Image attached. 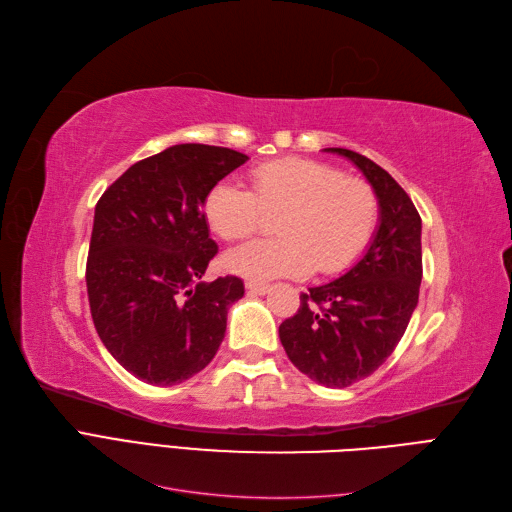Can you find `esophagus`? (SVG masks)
<instances>
[{"instance_id":"esophagus-1","label":"esophagus","mask_w":512,"mask_h":512,"mask_svg":"<svg viewBox=\"0 0 512 512\" xmlns=\"http://www.w3.org/2000/svg\"><path fill=\"white\" fill-rule=\"evenodd\" d=\"M270 289V285L266 283H257V280H246V291L255 293V295H266Z\"/></svg>"}]
</instances>
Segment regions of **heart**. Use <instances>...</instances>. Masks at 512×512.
<instances>
[{
    "label": "heart",
    "mask_w": 512,
    "mask_h": 512,
    "mask_svg": "<svg viewBox=\"0 0 512 512\" xmlns=\"http://www.w3.org/2000/svg\"><path fill=\"white\" fill-rule=\"evenodd\" d=\"M253 189L221 180L204 214L223 240H244L263 225V210L280 212V238L255 240L229 251L225 268L251 280L278 276L338 274L364 255L378 225V197L359 178L327 163L285 157L251 172Z\"/></svg>",
    "instance_id": "1"
}]
</instances>
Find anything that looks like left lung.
Segmentation results:
<instances>
[{
  "label": "left lung",
  "instance_id": "1",
  "mask_svg": "<svg viewBox=\"0 0 512 512\" xmlns=\"http://www.w3.org/2000/svg\"><path fill=\"white\" fill-rule=\"evenodd\" d=\"M355 163L378 197V229L366 255L332 283L310 287L278 327L291 364L342 389L370 376L398 346L419 302L421 217L389 172L349 148H325Z\"/></svg>",
  "mask_w": 512,
  "mask_h": 512
}]
</instances>
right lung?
Segmentation results:
<instances>
[{"label":"right lung","mask_w":512,"mask_h":512,"mask_svg":"<svg viewBox=\"0 0 512 512\" xmlns=\"http://www.w3.org/2000/svg\"><path fill=\"white\" fill-rule=\"evenodd\" d=\"M246 159L223 146L176 144L134 163L95 206L87 257L93 325L110 355L144 383L187 381L225 338L227 308L244 283L202 280L219 251L204 200Z\"/></svg>","instance_id":"obj_1"}]
</instances>
